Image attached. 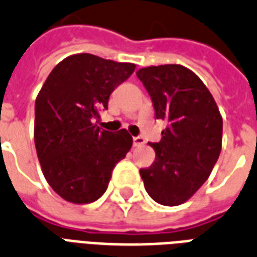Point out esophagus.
Segmentation results:
<instances>
[{"label":"esophagus","mask_w":257,"mask_h":257,"mask_svg":"<svg viewBox=\"0 0 257 257\" xmlns=\"http://www.w3.org/2000/svg\"><path fill=\"white\" fill-rule=\"evenodd\" d=\"M144 143H146V140H144V137H143V136L133 137V146H135V147L143 146Z\"/></svg>","instance_id":"obj_1"}]
</instances>
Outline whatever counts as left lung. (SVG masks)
<instances>
[{
	"instance_id": "1",
	"label": "left lung",
	"mask_w": 257,
	"mask_h": 257,
	"mask_svg": "<svg viewBox=\"0 0 257 257\" xmlns=\"http://www.w3.org/2000/svg\"><path fill=\"white\" fill-rule=\"evenodd\" d=\"M155 117L166 121L156 158L140 175L147 193L164 206L186 202L207 181L222 144V117L203 82L181 64L140 68Z\"/></svg>"
}]
</instances>
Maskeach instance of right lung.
Wrapping results in <instances>:
<instances>
[{
	"label": "right lung",
	"instance_id": "right-lung-1",
	"mask_svg": "<svg viewBox=\"0 0 257 257\" xmlns=\"http://www.w3.org/2000/svg\"><path fill=\"white\" fill-rule=\"evenodd\" d=\"M135 68L91 54L71 55L55 66L37 95V158L48 185L68 202L90 203L102 197L113 168L132 147L125 129L109 132L94 121Z\"/></svg>",
	"mask_w": 257,
	"mask_h": 257
}]
</instances>
